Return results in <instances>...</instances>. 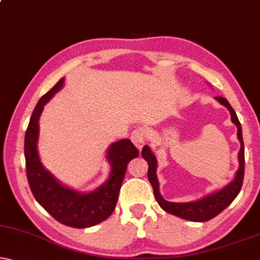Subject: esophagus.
<instances>
[{"label":"esophagus","instance_id":"1","mask_svg":"<svg viewBox=\"0 0 260 260\" xmlns=\"http://www.w3.org/2000/svg\"><path fill=\"white\" fill-rule=\"evenodd\" d=\"M146 136H147V131L145 127H137L132 132L131 139H132L133 144L136 145L138 150H141V148H143L145 140H146Z\"/></svg>","mask_w":260,"mask_h":260}]
</instances>
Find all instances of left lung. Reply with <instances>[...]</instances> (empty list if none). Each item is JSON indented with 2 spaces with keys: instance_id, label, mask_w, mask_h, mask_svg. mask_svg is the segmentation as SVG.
<instances>
[{
  "instance_id": "1",
  "label": "left lung",
  "mask_w": 260,
  "mask_h": 260,
  "mask_svg": "<svg viewBox=\"0 0 260 260\" xmlns=\"http://www.w3.org/2000/svg\"><path fill=\"white\" fill-rule=\"evenodd\" d=\"M217 102L226 107L231 113V120L238 128V140L240 141V150L238 153V160H239V168L233 181L228 183L226 186L221 188L219 190L208 193V195L202 197V199L197 201H191V202H169L164 197L160 195V190H159V181L157 177V168L158 161L153 152L150 148V146L145 145L141 151V155L143 158L148 162V171L147 177L150 181L152 188H153L154 197L157 200L158 205L161 207L165 212L176 215L181 219L193 221V222H205L208 221L227 208L228 206L233 202L238 193L240 192L241 185H243L244 179V171H245V148H244V140H243V131H241V124L239 122V119L235 114L234 109L232 108L230 102L224 98L217 96L215 98Z\"/></svg>"
}]
</instances>
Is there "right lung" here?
Returning <instances> with one entry per match:
<instances>
[{
    "instance_id": "right-lung-1",
    "label": "right lung",
    "mask_w": 260,
    "mask_h": 260,
    "mask_svg": "<svg viewBox=\"0 0 260 260\" xmlns=\"http://www.w3.org/2000/svg\"><path fill=\"white\" fill-rule=\"evenodd\" d=\"M65 78L58 81L37 103L25 136L26 172L30 190L39 205L65 226L86 228L108 219L115 209L127 164L139 155L129 139L113 143L107 150L110 165L107 181L88 192L72 189L58 181L43 165L38 152L39 119L44 107L64 86Z\"/></svg>"
}]
</instances>
